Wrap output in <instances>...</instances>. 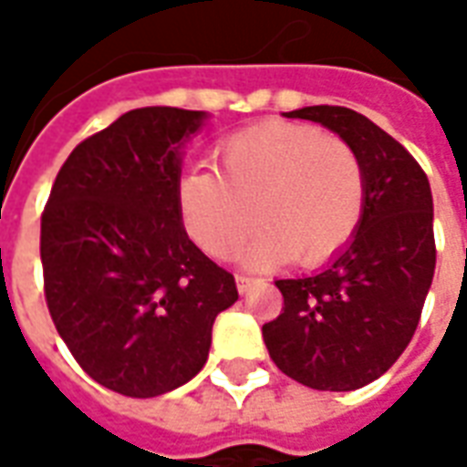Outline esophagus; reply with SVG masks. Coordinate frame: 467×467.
<instances>
[{"label":"esophagus","instance_id":"esophagus-1","mask_svg":"<svg viewBox=\"0 0 467 467\" xmlns=\"http://www.w3.org/2000/svg\"><path fill=\"white\" fill-rule=\"evenodd\" d=\"M234 283H237V293L247 295L250 290H253V285L257 283V280L250 277V275H237V277H234Z\"/></svg>","mask_w":467,"mask_h":467}]
</instances>
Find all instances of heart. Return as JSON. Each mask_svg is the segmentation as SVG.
Instances as JSON below:
<instances>
[{"label":"heart","mask_w":467,"mask_h":467,"mask_svg":"<svg viewBox=\"0 0 467 467\" xmlns=\"http://www.w3.org/2000/svg\"><path fill=\"white\" fill-rule=\"evenodd\" d=\"M217 170H190L177 187L187 233L204 253L230 257L254 220L247 265L293 257L317 265L350 243L365 207L358 154L315 127L265 122L217 147Z\"/></svg>","instance_id":"heart-1"}]
</instances>
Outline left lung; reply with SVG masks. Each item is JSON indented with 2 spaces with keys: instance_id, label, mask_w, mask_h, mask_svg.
Returning <instances> with one entry per match:
<instances>
[{
  "instance_id": "left-lung-1",
  "label": "left lung",
  "mask_w": 467,
  "mask_h": 467,
  "mask_svg": "<svg viewBox=\"0 0 467 467\" xmlns=\"http://www.w3.org/2000/svg\"><path fill=\"white\" fill-rule=\"evenodd\" d=\"M327 127L358 154L365 207L358 230L323 270L277 280L283 313L263 325L275 365L313 390L378 380L402 355L435 273L431 182L398 140L348 107L285 112Z\"/></svg>"
}]
</instances>
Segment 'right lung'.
I'll use <instances>...</instances> for the list:
<instances>
[{
    "mask_svg": "<svg viewBox=\"0 0 467 467\" xmlns=\"http://www.w3.org/2000/svg\"><path fill=\"white\" fill-rule=\"evenodd\" d=\"M207 112L142 107L87 137L42 214L45 297L82 370L127 398H154L202 370L234 277L187 237L184 142Z\"/></svg>",
    "mask_w": 467,
    "mask_h": 467,
    "instance_id": "1",
    "label": "right lung"
}]
</instances>
